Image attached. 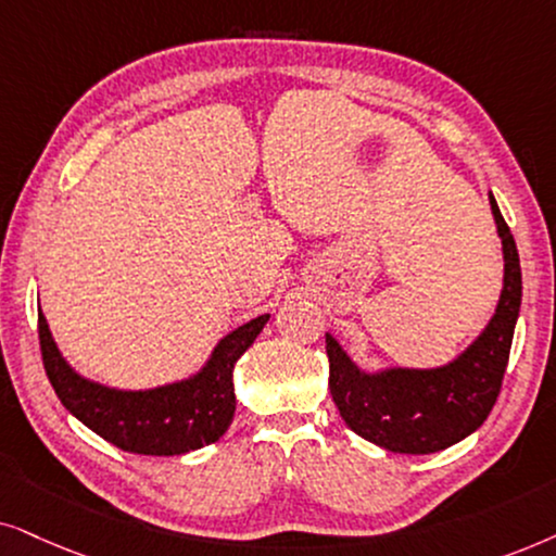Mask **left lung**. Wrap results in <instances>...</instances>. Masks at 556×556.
<instances>
[{"label": "left lung", "instance_id": "8db88e82", "mask_svg": "<svg viewBox=\"0 0 556 556\" xmlns=\"http://www.w3.org/2000/svg\"><path fill=\"white\" fill-rule=\"evenodd\" d=\"M491 211L503 247V290L483 332L445 366L364 371L330 332V394L355 434L389 453L429 455L468 438L498 399L521 309V264L493 192Z\"/></svg>", "mask_w": 556, "mask_h": 556}]
</instances>
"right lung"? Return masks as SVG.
<instances>
[{
	"label": "right lung",
	"instance_id": "1",
	"mask_svg": "<svg viewBox=\"0 0 556 556\" xmlns=\"http://www.w3.org/2000/svg\"><path fill=\"white\" fill-rule=\"evenodd\" d=\"M266 320L269 315H258L220 338L205 366L190 379L142 391L111 389L73 371L58 351L42 309L37 313V332L48 379L73 417L124 453L185 455L224 438L231 427L233 366Z\"/></svg>",
	"mask_w": 556,
	"mask_h": 556
}]
</instances>
